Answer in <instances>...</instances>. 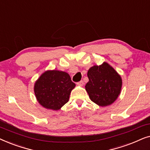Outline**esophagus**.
Wrapping results in <instances>:
<instances>
[{
    "label": "esophagus",
    "mask_w": 150,
    "mask_h": 150,
    "mask_svg": "<svg viewBox=\"0 0 150 150\" xmlns=\"http://www.w3.org/2000/svg\"><path fill=\"white\" fill-rule=\"evenodd\" d=\"M83 83H83V81L81 80V81H79V82L77 83V84L78 85V86H82L83 85Z\"/></svg>",
    "instance_id": "1"
}]
</instances>
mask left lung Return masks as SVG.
Listing matches in <instances>:
<instances>
[{"label": "left lung", "mask_w": 150, "mask_h": 150, "mask_svg": "<svg viewBox=\"0 0 150 150\" xmlns=\"http://www.w3.org/2000/svg\"><path fill=\"white\" fill-rule=\"evenodd\" d=\"M89 81L86 91L92 101L99 106L111 105L118 98L122 87L120 75L108 63L94 65L87 73Z\"/></svg>", "instance_id": "left-lung-1"}]
</instances>
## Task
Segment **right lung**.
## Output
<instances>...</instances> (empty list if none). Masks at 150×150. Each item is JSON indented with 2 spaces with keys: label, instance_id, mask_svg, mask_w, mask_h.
I'll return each instance as SVG.
<instances>
[{
  "label": "right lung",
  "instance_id": "obj_1",
  "mask_svg": "<svg viewBox=\"0 0 150 150\" xmlns=\"http://www.w3.org/2000/svg\"><path fill=\"white\" fill-rule=\"evenodd\" d=\"M75 87L67 73L58 70H48L34 84L37 101L47 109L58 110L69 100L70 94Z\"/></svg>",
  "mask_w": 150,
  "mask_h": 150
}]
</instances>
